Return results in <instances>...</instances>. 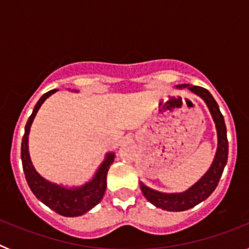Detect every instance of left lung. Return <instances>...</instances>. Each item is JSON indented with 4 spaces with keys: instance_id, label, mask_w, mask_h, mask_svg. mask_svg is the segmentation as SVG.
Returning a JSON list of instances; mask_svg holds the SVG:
<instances>
[{
    "instance_id": "left-lung-1",
    "label": "left lung",
    "mask_w": 249,
    "mask_h": 249,
    "mask_svg": "<svg viewBox=\"0 0 249 249\" xmlns=\"http://www.w3.org/2000/svg\"><path fill=\"white\" fill-rule=\"evenodd\" d=\"M178 89H188L191 92L199 96L202 100L206 102L207 107L210 109L212 118L214 121L215 129H217V138H218V144H217V151H215L214 160L211 164L210 169L204 173L198 182H196L192 187L181 193H163L158 191L152 190L146 184L141 182V191L147 198V201L151 202L153 206L157 208H162L164 211H171V212H181L193 208L202 201L208 198L212 195L213 191L218 184L219 178L228 158V141H227V128L224 118L222 116L219 107L213 98L212 94L207 91L203 87L199 86H190V85H179Z\"/></svg>"
}]
</instances>
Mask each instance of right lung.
Here are the masks:
<instances>
[{
  "instance_id": "add662e5",
  "label": "right lung",
  "mask_w": 249,
  "mask_h": 249,
  "mask_svg": "<svg viewBox=\"0 0 249 249\" xmlns=\"http://www.w3.org/2000/svg\"><path fill=\"white\" fill-rule=\"evenodd\" d=\"M54 92H57V89L48 91L39 98L38 102L35 106L34 112L26 123L25 135L22 138L21 144L22 167H23L28 187L31 188L32 193L36 196L37 199H39L43 204L50 207L51 210L58 214L65 215V217H78V215L85 214L86 212L92 210L103 198L106 187H107V172H108L111 164L113 163L114 153L113 152L107 153L105 160L94 173L93 178L81 187L68 188L62 184L52 183L37 172L31 162L30 152H28V135H30L31 124L34 122L39 107Z\"/></svg>"
}]
</instances>
